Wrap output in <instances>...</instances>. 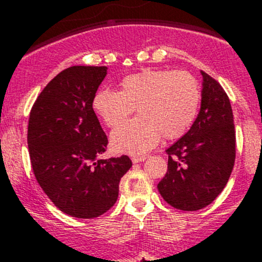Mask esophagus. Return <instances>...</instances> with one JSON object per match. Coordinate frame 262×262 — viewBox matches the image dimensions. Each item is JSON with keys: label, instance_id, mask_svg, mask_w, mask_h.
<instances>
[{"label": "esophagus", "instance_id": "esophagus-1", "mask_svg": "<svg viewBox=\"0 0 262 262\" xmlns=\"http://www.w3.org/2000/svg\"><path fill=\"white\" fill-rule=\"evenodd\" d=\"M144 160H145V156H133V158H132L133 164H138V162H141Z\"/></svg>", "mask_w": 262, "mask_h": 262}]
</instances>
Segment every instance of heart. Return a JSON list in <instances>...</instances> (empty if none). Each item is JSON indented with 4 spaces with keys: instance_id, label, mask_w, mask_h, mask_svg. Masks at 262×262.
<instances>
[{
    "instance_id": "1",
    "label": "heart",
    "mask_w": 262,
    "mask_h": 262,
    "mask_svg": "<svg viewBox=\"0 0 262 262\" xmlns=\"http://www.w3.org/2000/svg\"><path fill=\"white\" fill-rule=\"evenodd\" d=\"M200 82L187 71L143 70L121 81V90L102 89L96 92L92 107L108 128H114L130 116L111 135L112 148L118 152L140 155L160 140H175L187 133L200 110Z\"/></svg>"
}]
</instances>
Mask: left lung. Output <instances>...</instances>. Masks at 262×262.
I'll use <instances>...</instances> for the list:
<instances>
[{
	"label": "left lung",
	"mask_w": 262,
	"mask_h": 262,
	"mask_svg": "<svg viewBox=\"0 0 262 262\" xmlns=\"http://www.w3.org/2000/svg\"><path fill=\"white\" fill-rule=\"evenodd\" d=\"M203 76L201 110L192 127L166 150L167 172L160 194L173 208L198 210L219 196L235 161V128L230 101L223 87Z\"/></svg>",
	"instance_id": "left-lung-1"
}]
</instances>
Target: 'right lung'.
<instances>
[{
    "label": "right lung",
    "instance_id": "add662e5",
    "mask_svg": "<svg viewBox=\"0 0 262 262\" xmlns=\"http://www.w3.org/2000/svg\"><path fill=\"white\" fill-rule=\"evenodd\" d=\"M106 66H71L44 87L28 122L35 179L65 214L96 218L117 202L119 181L132 167L127 155L97 160L108 139L92 107Z\"/></svg>",
    "mask_w": 262,
    "mask_h": 262
}]
</instances>
